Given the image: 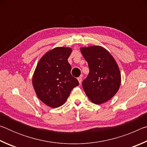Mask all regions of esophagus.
Instances as JSON below:
<instances>
[{
	"instance_id": "1",
	"label": "esophagus",
	"mask_w": 147,
	"mask_h": 147,
	"mask_svg": "<svg viewBox=\"0 0 147 147\" xmlns=\"http://www.w3.org/2000/svg\"><path fill=\"white\" fill-rule=\"evenodd\" d=\"M78 80L80 84L82 83V76L78 77Z\"/></svg>"
}]
</instances>
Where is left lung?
<instances>
[{"mask_svg":"<svg viewBox=\"0 0 147 147\" xmlns=\"http://www.w3.org/2000/svg\"><path fill=\"white\" fill-rule=\"evenodd\" d=\"M80 51L89 69L88 76L82 82L84 90L92 102H106L115 95L121 85L118 65L110 53L100 46L82 47Z\"/></svg>","mask_w":147,"mask_h":147,"instance_id":"1","label":"left lung"}]
</instances>
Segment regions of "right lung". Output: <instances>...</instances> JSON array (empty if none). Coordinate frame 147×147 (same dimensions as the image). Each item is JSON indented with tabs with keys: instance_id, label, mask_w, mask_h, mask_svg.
Masks as SVG:
<instances>
[{
	"instance_id": "obj_1",
	"label": "right lung",
	"mask_w": 147,
	"mask_h": 147,
	"mask_svg": "<svg viewBox=\"0 0 147 147\" xmlns=\"http://www.w3.org/2000/svg\"><path fill=\"white\" fill-rule=\"evenodd\" d=\"M72 49L56 47L45 54L35 69L32 84L37 96L51 108H58L65 102L74 87L79 82L71 74L67 59Z\"/></svg>"
}]
</instances>
